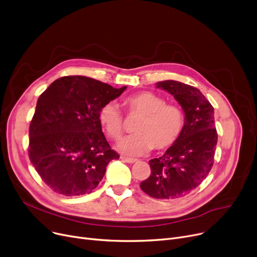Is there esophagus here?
Segmentation results:
<instances>
[{
    "label": "esophagus",
    "instance_id": "esophagus-1",
    "mask_svg": "<svg viewBox=\"0 0 257 257\" xmlns=\"http://www.w3.org/2000/svg\"><path fill=\"white\" fill-rule=\"evenodd\" d=\"M120 159L123 160V161H126V163H128V164H134V163H136V161H137V159L130 158V157H124V156H121Z\"/></svg>",
    "mask_w": 257,
    "mask_h": 257
}]
</instances>
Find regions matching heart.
I'll use <instances>...</instances> for the list:
<instances>
[{
	"instance_id": "b5f03b06",
	"label": "heart",
	"mask_w": 257,
	"mask_h": 257,
	"mask_svg": "<svg viewBox=\"0 0 257 257\" xmlns=\"http://www.w3.org/2000/svg\"><path fill=\"white\" fill-rule=\"evenodd\" d=\"M129 113L141 115L134 127L137 133L117 144L124 154L139 156L151 151L166 150L178 141L185 125V116L180 107L166 104V100L151 91L131 94L123 100ZM99 121L106 133L118 140L124 131V120L116 104L109 102L101 107Z\"/></svg>"
}]
</instances>
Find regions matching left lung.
<instances>
[{"instance_id": "1", "label": "left lung", "mask_w": 257, "mask_h": 257, "mask_svg": "<svg viewBox=\"0 0 257 257\" xmlns=\"http://www.w3.org/2000/svg\"><path fill=\"white\" fill-rule=\"evenodd\" d=\"M181 106L185 125L178 141L166 153L149 160L151 175L141 182L143 192L156 199H176L190 194L213 166L218 142L213 107L198 88L178 81L156 83Z\"/></svg>"}]
</instances>
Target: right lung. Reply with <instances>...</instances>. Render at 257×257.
Returning a JSON list of instances; mask_svg holds the SVG:
<instances>
[{"label":"right lung","mask_w":257,"mask_h":257,"mask_svg":"<svg viewBox=\"0 0 257 257\" xmlns=\"http://www.w3.org/2000/svg\"><path fill=\"white\" fill-rule=\"evenodd\" d=\"M126 88L84 76H66L40 94L28 151L36 172L54 192L64 196L91 193L107 165L118 159L105 139L99 111Z\"/></svg>","instance_id":"obj_1"}]
</instances>
